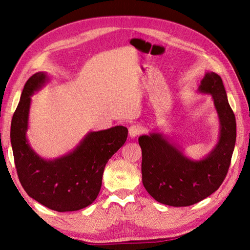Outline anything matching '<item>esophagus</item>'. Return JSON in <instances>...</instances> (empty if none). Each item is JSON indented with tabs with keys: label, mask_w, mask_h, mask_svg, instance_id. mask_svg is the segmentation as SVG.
<instances>
[{
	"label": "esophagus",
	"mask_w": 250,
	"mask_h": 250,
	"mask_svg": "<svg viewBox=\"0 0 250 250\" xmlns=\"http://www.w3.org/2000/svg\"><path fill=\"white\" fill-rule=\"evenodd\" d=\"M143 132V127L139 124H133L129 127V135L131 138H135Z\"/></svg>",
	"instance_id": "1"
}]
</instances>
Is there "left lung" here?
Returning <instances> with one entry per match:
<instances>
[{
	"label": "left lung",
	"mask_w": 250,
	"mask_h": 250,
	"mask_svg": "<svg viewBox=\"0 0 250 250\" xmlns=\"http://www.w3.org/2000/svg\"><path fill=\"white\" fill-rule=\"evenodd\" d=\"M199 92L211 95L220 120L218 144L207 157L188 160L161 133L139 138L143 185L156 201L167 206L188 207L208 197L222 185L229 169L237 125L221 77L208 72Z\"/></svg>",
	"instance_id": "obj_1"
}]
</instances>
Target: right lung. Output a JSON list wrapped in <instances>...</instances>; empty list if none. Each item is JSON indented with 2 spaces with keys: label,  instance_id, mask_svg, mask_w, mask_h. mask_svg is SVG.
Returning a JSON list of instances; mask_svg holds the SVG:
<instances>
[{
  "label": "right lung",
  "instance_id": "obj_1",
  "mask_svg": "<svg viewBox=\"0 0 250 250\" xmlns=\"http://www.w3.org/2000/svg\"><path fill=\"white\" fill-rule=\"evenodd\" d=\"M47 81L40 72L30 77L13 113L10 140L21 187L30 197L56 211H73L92 204L100 192L105 165L122 147L128 129L115 126L88 133L73 152L53 161L30 148L26 131L31 96Z\"/></svg>",
  "mask_w": 250,
  "mask_h": 250
}]
</instances>
